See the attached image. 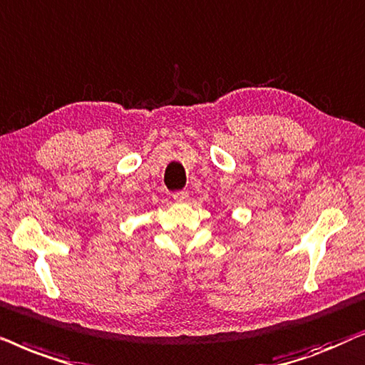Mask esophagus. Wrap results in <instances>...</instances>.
Wrapping results in <instances>:
<instances>
[{
    "instance_id": "34e87169",
    "label": "esophagus",
    "mask_w": 365,
    "mask_h": 365,
    "mask_svg": "<svg viewBox=\"0 0 365 365\" xmlns=\"http://www.w3.org/2000/svg\"><path fill=\"white\" fill-rule=\"evenodd\" d=\"M173 200L175 202H187L188 200V192L187 190H178V192H175L173 193Z\"/></svg>"
}]
</instances>
